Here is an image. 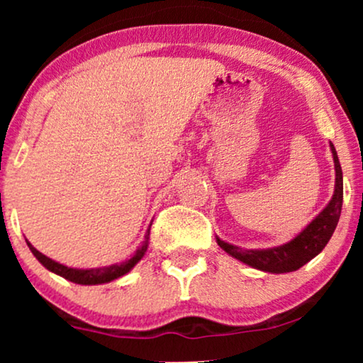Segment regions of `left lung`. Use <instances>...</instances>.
<instances>
[{
    "mask_svg": "<svg viewBox=\"0 0 363 363\" xmlns=\"http://www.w3.org/2000/svg\"><path fill=\"white\" fill-rule=\"evenodd\" d=\"M330 152L334 157L335 167V188L334 195L327 206L302 230L296 238L287 241L286 245L267 247V250H245V247L230 245L216 236V242L228 255L236 257L238 261L255 267V269L282 274L292 272L309 262L324 250L327 242L334 235L337 223H339L342 201H344V180H342V168L337 157L335 147L330 143Z\"/></svg>",
    "mask_w": 363,
    "mask_h": 363,
    "instance_id": "obj_1",
    "label": "left lung"
}]
</instances>
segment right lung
<instances>
[{
	"mask_svg": "<svg viewBox=\"0 0 363 363\" xmlns=\"http://www.w3.org/2000/svg\"><path fill=\"white\" fill-rule=\"evenodd\" d=\"M150 226H148V230L145 233V240H143L142 245L137 247L135 255H133L130 259L118 262V264L92 267V269H77V267L64 266V264H61V262H56L54 259H51V257L44 256L43 252H39L28 240H26V242H28L29 250H31L33 255L36 256V259L41 262L46 269L54 272V274L61 276V277H64V279H67L71 282H76V284L96 286V284H104V282H111L113 279H117V277L125 276L128 271H132V267L142 259L143 255H145V251L148 247V240H150Z\"/></svg>",
	"mask_w": 363,
	"mask_h": 363,
	"instance_id": "add662e5",
	"label": "right lung"
}]
</instances>
